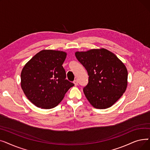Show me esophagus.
<instances>
[{
	"instance_id": "34e87169",
	"label": "esophagus",
	"mask_w": 150,
	"mask_h": 150,
	"mask_svg": "<svg viewBox=\"0 0 150 150\" xmlns=\"http://www.w3.org/2000/svg\"><path fill=\"white\" fill-rule=\"evenodd\" d=\"M74 84L75 86H78V80H75L74 81Z\"/></svg>"
}]
</instances>
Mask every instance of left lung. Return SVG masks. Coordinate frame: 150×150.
<instances>
[{"label": "left lung", "mask_w": 150, "mask_h": 150, "mask_svg": "<svg viewBox=\"0 0 150 150\" xmlns=\"http://www.w3.org/2000/svg\"><path fill=\"white\" fill-rule=\"evenodd\" d=\"M75 54L89 75L83 92L90 104L100 109L112 106L127 88L128 70L124 63L104 48L77 51Z\"/></svg>", "instance_id": "8db88e82"}]
</instances>
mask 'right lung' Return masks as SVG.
Segmentation results:
<instances>
[{
    "instance_id": "1",
    "label": "right lung",
    "mask_w": 150,
    "mask_h": 150,
    "mask_svg": "<svg viewBox=\"0 0 150 150\" xmlns=\"http://www.w3.org/2000/svg\"><path fill=\"white\" fill-rule=\"evenodd\" d=\"M67 53L42 50L23 66L21 74V88L34 105L49 109L56 107L74 84L66 80L62 66Z\"/></svg>"
}]
</instances>
